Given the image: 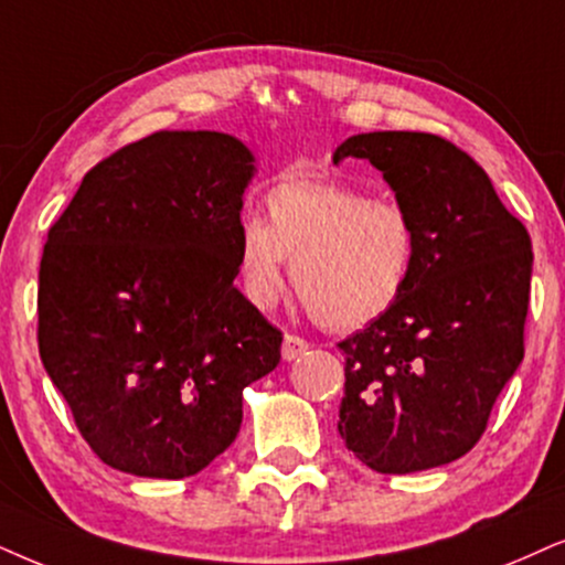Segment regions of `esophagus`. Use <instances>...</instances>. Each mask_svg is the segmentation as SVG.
<instances>
[{
  "mask_svg": "<svg viewBox=\"0 0 565 565\" xmlns=\"http://www.w3.org/2000/svg\"><path fill=\"white\" fill-rule=\"evenodd\" d=\"M307 352V341L299 339V335L287 333L284 335V344H281V356L287 362H295L297 356H302Z\"/></svg>",
  "mask_w": 565,
  "mask_h": 565,
  "instance_id": "esophagus-1",
  "label": "esophagus"
}]
</instances>
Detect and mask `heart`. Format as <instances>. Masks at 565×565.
I'll return each instance as SVG.
<instances>
[{"mask_svg": "<svg viewBox=\"0 0 565 565\" xmlns=\"http://www.w3.org/2000/svg\"><path fill=\"white\" fill-rule=\"evenodd\" d=\"M291 287L328 331L365 328L391 310L417 258L412 216L354 184L289 177L266 192V221L239 224L237 268L247 302L276 305Z\"/></svg>", "mask_w": 565, "mask_h": 565, "instance_id": "heart-1", "label": "heart"}]
</instances>
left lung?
<instances>
[{
  "label": "left lung",
  "instance_id": "obj_1",
  "mask_svg": "<svg viewBox=\"0 0 565 565\" xmlns=\"http://www.w3.org/2000/svg\"><path fill=\"white\" fill-rule=\"evenodd\" d=\"M341 159L381 171L412 216L417 258L398 302L339 344V435L381 475L443 467L480 440L524 360L530 234L484 169L438 135H352Z\"/></svg>",
  "mask_w": 565,
  "mask_h": 565
}]
</instances>
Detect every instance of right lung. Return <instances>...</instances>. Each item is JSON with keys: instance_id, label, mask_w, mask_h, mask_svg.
Masks as SVG:
<instances>
[{"instance_id": "obj_1", "label": "right lung", "mask_w": 565, "mask_h": 565, "mask_svg": "<svg viewBox=\"0 0 565 565\" xmlns=\"http://www.w3.org/2000/svg\"><path fill=\"white\" fill-rule=\"evenodd\" d=\"M255 171L234 135L153 132L96 163L49 232L41 362L119 472L198 475L237 438L242 391L281 360V331L234 287Z\"/></svg>"}]
</instances>
